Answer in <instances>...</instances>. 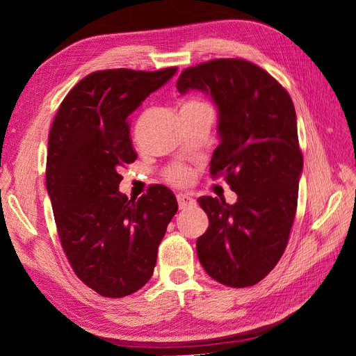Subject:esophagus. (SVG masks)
Listing matches in <instances>:
<instances>
[{
  "label": "esophagus",
  "instance_id": "34e87169",
  "mask_svg": "<svg viewBox=\"0 0 356 356\" xmlns=\"http://www.w3.org/2000/svg\"><path fill=\"white\" fill-rule=\"evenodd\" d=\"M177 200H178L179 209H187V208L193 207V204L196 203V200L193 199L191 196L186 195V193H179V195H177Z\"/></svg>",
  "mask_w": 356,
  "mask_h": 356
}]
</instances>
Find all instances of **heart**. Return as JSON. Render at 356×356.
Returning <instances> with one entry per match:
<instances>
[{
  "label": "heart",
  "mask_w": 356,
  "mask_h": 356,
  "mask_svg": "<svg viewBox=\"0 0 356 356\" xmlns=\"http://www.w3.org/2000/svg\"><path fill=\"white\" fill-rule=\"evenodd\" d=\"M182 108H209V106L207 104L200 102V101L191 99V101H187ZM190 178H191L190 170L184 166H175V168L169 169V172H168V179L170 182H174V184H178V186L187 184Z\"/></svg>",
  "instance_id": "1"
}]
</instances>
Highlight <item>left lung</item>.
Instances as JSON below:
<instances>
[{
	"label": "left lung",
	"mask_w": 356,
	"mask_h": 356,
	"mask_svg": "<svg viewBox=\"0 0 356 356\" xmlns=\"http://www.w3.org/2000/svg\"><path fill=\"white\" fill-rule=\"evenodd\" d=\"M177 89L204 92L217 105L220 145L209 172L238 195L233 204L197 199L209 218L196 243L199 261L222 285H255L281 260L297 211L303 154L294 104L270 74L243 59L187 68Z\"/></svg>",
	"instance_id": "8db88e82"
}]
</instances>
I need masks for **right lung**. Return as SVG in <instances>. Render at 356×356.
Returning <instances> with one entry per match:
<instances>
[{
	"label": "right lung",
	"instance_id": "obj_1",
	"mask_svg": "<svg viewBox=\"0 0 356 356\" xmlns=\"http://www.w3.org/2000/svg\"><path fill=\"white\" fill-rule=\"evenodd\" d=\"M177 68L96 71L62 101L49 134L46 186L72 270L96 293L131 296L152 277L157 248L178 211L165 186L129 200L120 170L136 153L129 115Z\"/></svg>",
	"mask_w": 356,
	"mask_h": 356
}]
</instances>
